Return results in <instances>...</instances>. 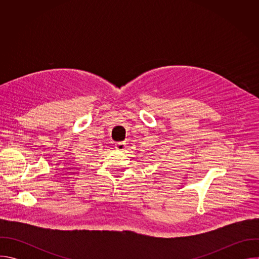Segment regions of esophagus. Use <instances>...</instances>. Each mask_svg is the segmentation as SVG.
<instances>
[{"label": "esophagus", "instance_id": "1", "mask_svg": "<svg viewBox=\"0 0 259 259\" xmlns=\"http://www.w3.org/2000/svg\"><path fill=\"white\" fill-rule=\"evenodd\" d=\"M126 147H127V145H126V142H117L116 143V149L118 150V151H120V152H125V150H126Z\"/></svg>", "mask_w": 259, "mask_h": 259}]
</instances>
